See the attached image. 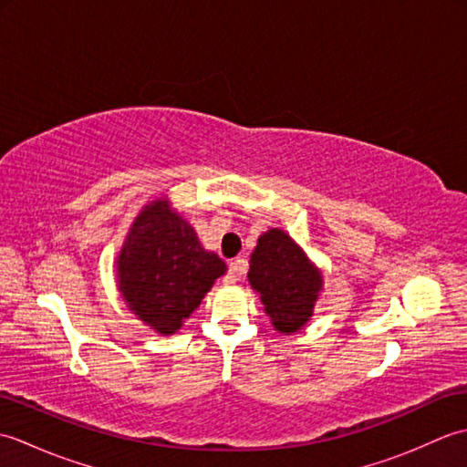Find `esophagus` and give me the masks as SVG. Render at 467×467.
<instances>
[{
  "instance_id": "obj_1",
  "label": "esophagus",
  "mask_w": 467,
  "mask_h": 467,
  "mask_svg": "<svg viewBox=\"0 0 467 467\" xmlns=\"http://www.w3.org/2000/svg\"><path fill=\"white\" fill-rule=\"evenodd\" d=\"M246 273V259H236L228 266V273L224 276V285H234L239 281V276Z\"/></svg>"
}]
</instances>
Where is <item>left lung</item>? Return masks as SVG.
I'll return each instance as SVG.
<instances>
[{
	"instance_id": "1",
	"label": "left lung",
	"mask_w": 467,
	"mask_h": 467,
	"mask_svg": "<svg viewBox=\"0 0 467 467\" xmlns=\"http://www.w3.org/2000/svg\"><path fill=\"white\" fill-rule=\"evenodd\" d=\"M249 283L279 333H296L311 319L323 289L319 269L281 228L259 236L251 254Z\"/></svg>"
}]
</instances>
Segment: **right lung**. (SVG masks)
I'll list each match as a JSON object with an SVG mask.
<instances>
[{"label": "right lung", "instance_id": "obj_1", "mask_svg": "<svg viewBox=\"0 0 467 467\" xmlns=\"http://www.w3.org/2000/svg\"><path fill=\"white\" fill-rule=\"evenodd\" d=\"M224 273V261L202 249L164 198L142 208L118 254V289L128 309L161 335L181 329Z\"/></svg>", "mask_w": 467, "mask_h": 467}]
</instances>
